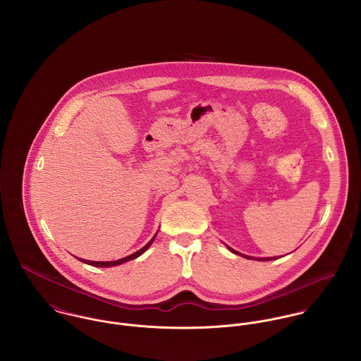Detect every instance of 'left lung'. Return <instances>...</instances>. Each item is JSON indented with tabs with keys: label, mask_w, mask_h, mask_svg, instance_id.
<instances>
[{
	"label": "left lung",
	"mask_w": 361,
	"mask_h": 361,
	"mask_svg": "<svg viewBox=\"0 0 361 361\" xmlns=\"http://www.w3.org/2000/svg\"><path fill=\"white\" fill-rule=\"evenodd\" d=\"M231 252H232V253H235V255H240V253H238V252H235V250H233V249H231ZM240 256H243V257L249 258V259H252V258H253V257H249V256H245V255H240ZM259 259H261V258H259ZM262 259H271V258H262Z\"/></svg>",
	"instance_id": "obj_1"
}]
</instances>
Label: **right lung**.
Wrapping results in <instances>:
<instances>
[{
    "mask_svg": "<svg viewBox=\"0 0 361 361\" xmlns=\"http://www.w3.org/2000/svg\"><path fill=\"white\" fill-rule=\"evenodd\" d=\"M155 235H157V233H155ZM154 238H153L145 247H142L140 250H137L136 253H133V255H130V256H128V257L116 259V261H89V259H82V258H79V259H82L83 262H86V264H89V265H94V267H112V265H119V264H122V262H126V261H129V259H133V258L139 257L140 255H143V253L150 247V245L153 243Z\"/></svg>",
    "mask_w": 361,
    "mask_h": 361,
    "instance_id": "right-lung-1",
    "label": "right lung"
}]
</instances>
